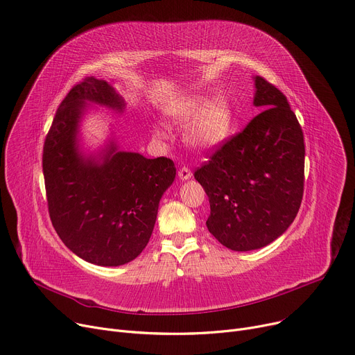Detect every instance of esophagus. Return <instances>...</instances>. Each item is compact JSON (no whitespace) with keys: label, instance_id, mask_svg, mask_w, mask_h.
<instances>
[{"label":"esophagus","instance_id":"34e87169","mask_svg":"<svg viewBox=\"0 0 355 355\" xmlns=\"http://www.w3.org/2000/svg\"><path fill=\"white\" fill-rule=\"evenodd\" d=\"M191 169L189 168V166H181L180 169H178V177L181 178V180H189V178H191Z\"/></svg>","mask_w":355,"mask_h":355}]
</instances>
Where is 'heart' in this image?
I'll return each instance as SVG.
<instances>
[{"label": "heart", "instance_id": "obj_1", "mask_svg": "<svg viewBox=\"0 0 355 355\" xmlns=\"http://www.w3.org/2000/svg\"><path fill=\"white\" fill-rule=\"evenodd\" d=\"M174 120L181 125L191 121L186 133L187 144L197 150L207 152L219 148L227 139L234 126V112L225 96H216L209 101L196 96L178 107Z\"/></svg>", "mask_w": 355, "mask_h": 355}]
</instances>
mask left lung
<instances>
[{
	"mask_svg": "<svg viewBox=\"0 0 355 355\" xmlns=\"http://www.w3.org/2000/svg\"><path fill=\"white\" fill-rule=\"evenodd\" d=\"M261 107L194 171L209 196V232L232 251L271 243L295 220L304 190V137L283 92L255 76Z\"/></svg>",
	"mask_w": 355,
	"mask_h": 355,
	"instance_id": "left-lung-1",
	"label": "left lung"
}]
</instances>
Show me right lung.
<instances>
[{
	"mask_svg": "<svg viewBox=\"0 0 355 355\" xmlns=\"http://www.w3.org/2000/svg\"><path fill=\"white\" fill-rule=\"evenodd\" d=\"M121 110L123 100L105 81L88 76L59 104L43 145L48 210L59 238L91 264L116 267L139 255L155 226L159 200L175 178L174 162L112 145L103 162L85 159L75 136L84 101Z\"/></svg>",
	"mask_w": 355,
	"mask_h": 355,
	"instance_id": "right-lung-1",
	"label": "right lung"
}]
</instances>
